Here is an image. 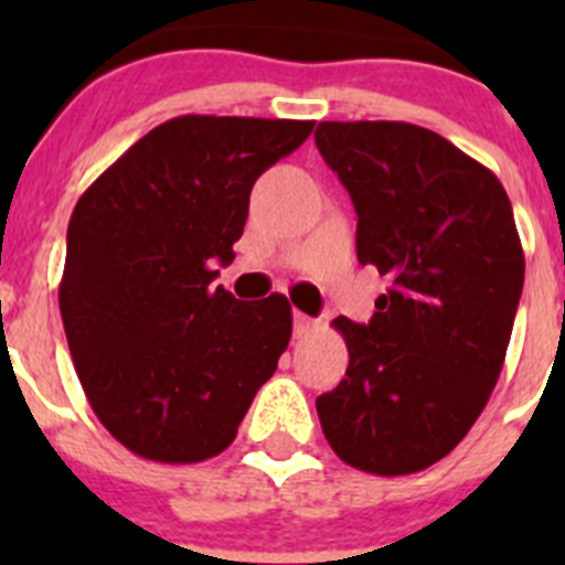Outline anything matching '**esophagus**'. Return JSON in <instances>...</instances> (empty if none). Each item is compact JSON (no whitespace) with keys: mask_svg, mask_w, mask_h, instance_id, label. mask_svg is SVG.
<instances>
[{"mask_svg":"<svg viewBox=\"0 0 565 565\" xmlns=\"http://www.w3.org/2000/svg\"><path fill=\"white\" fill-rule=\"evenodd\" d=\"M317 328V319L306 317L302 311H294V337H308Z\"/></svg>","mask_w":565,"mask_h":565,"instance_id":"34e87169","label":"esophagus"}]
</instances>
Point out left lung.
<instances>
[{"mask_svg": "<svg viewBox=\"0 0 565 565\" xmlns=\"http://www.w3.org/2000/svg\"><path fill=\"white\" fill-rule=\"evenodd\" d=\"M317 149L356 209V257L391 279L348 344L337 391L317 398L339 458L411 476L458 447L487 407L523 291V246L501 181L433 129L322 121Z\"/></svg>", "mask_w": 565, "mask_h": 565, "instance_id": "1", "label": "left lung"}]
</instances>
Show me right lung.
Returning a JSON list of instances; mask_svg holds the SVG:
<instances>
[{"mask_svg":"<svg viewBox=\"0 0 565 565\" xmlns=\"http://www.w3.org/2000/svg\"><path fill=\"white\" fill-rule=\"evenodd\" d=\"M313 121L181 115L135 141L78 198L58 308L89 407L115 441L198 463L237 436L291 339L282 294L214 288L248 194Z\"/></svg>","mask_w":565,"mask_h":565,"instance_id":"right-lung-1","label":"right lung"}]
</instances>
